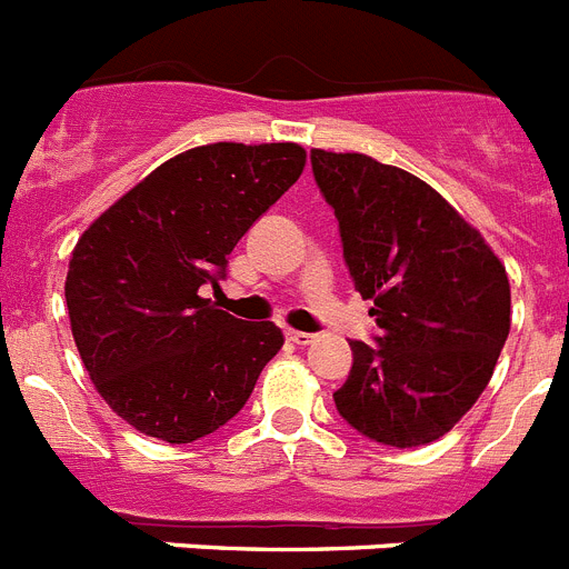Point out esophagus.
Wrapping results in <instances>:
<instances>
[{
  "mask_svg": "<svg viewBox=\"0 0 569 569\" xmlns=\"http://www.w3.org/2000/svg\"><path fill=\"white\" fill-rule=\"evenodd\" d=\"M288 341H293V345H310V341L316 339L313 333H301V330H288Z\"/></svg>",
  "mask_w": 569,
  "mask_h": 569,
  "instance_id": "1",
  "label": "esophagus"
}]
</instances>
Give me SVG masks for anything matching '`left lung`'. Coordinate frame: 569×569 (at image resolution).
<instances>
[{
    "label": "left lung",
    "mask_w": 569,
    "mask_h": 569,
    "mask_svg": "<svg viewBox=\"0 0 569 569\" xmlns=\"http://www.w3.org/2000/svg\"><path fill=\"white\" fill-rule=\"evenodd\" d=\"M345 261L373 301L376 345L350 341L336 410L367 439H441L485 393L510 333V281L479 230L419 176L365 153L310 150Z\"/></svg>",
    "instance_id": "8db88e82"
}]
</instances>
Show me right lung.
Returning a JSON list of instances; mask_svg holds the SVG:
<instances>
[{"label":"right lung","mask_w":569,"mask_h":569,"mask_svg":"<svg viewBox=\"0 0 569 569\" xmlns=\"http://www.w3.org/2000/svg\"><path fill=\"white\" fill-rule=\"evenodd\" d=\"M308 162L293 142H216L144 176L79 236L64 299L90 381L139 433L188 445L253 393L284 345L199 296L230 250Z\"/></svg>","instance_id":"right-lung-1"}]
</instances>
